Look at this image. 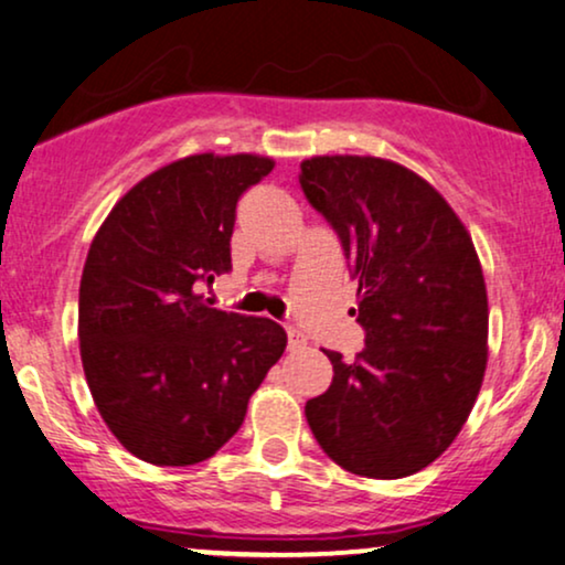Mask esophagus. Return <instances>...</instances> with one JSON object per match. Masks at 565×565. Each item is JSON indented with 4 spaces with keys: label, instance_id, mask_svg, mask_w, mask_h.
<instances>
[{
    "label": "esophagus",
    "instance_id": "34e87169",
    "mask_svg": "<svg viewBox=\"0 0 565 565\" xmlns=\"http://www.w3.org/2000/svg\"><path fill=\"white\" fill-rule=\"evenodd\" d=\"M287 335H289V352H297V349L305 347V335L297 331V328H287Z\"/></svg>",
    "mask_w": 565,
    "mask_h": 565
}]
</instances>
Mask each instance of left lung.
Here are the masks:
<instances>
[{
  "mask_svg": "<svg viewBox=\"0 0 565 565\" xmlns=\"http://www.w3.org/2000/svg\"><path fill=\"white\" fill-rule=\"evenodd\" d=\"M299 188L360 284L354 362L328 352L333 383L305 406L347 472L398 480L451 446L488 365V291L451 205L414 171L373 156L302 161Z\"/></svg>",
  "mask_w": 565,
  "mask_h": 565,
  "instance_id": "1",
  "label": "left lung"
}]
</instances>
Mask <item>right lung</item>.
I'll return each instance as SVG.
<instances>
[{"label": "right lung", "instance_id": "right-lung-1", "mask_svg": "<svg viewBox=\"0 0 565 565\" xmlns=\"http://www.w3.org/2000/svg\"><path fill=\"white\" fill-rule=\"evenodd\" d=\"M270 169L249 153L169 163L114 205L88 249L77 305L85 381L104 423L142 461L211 459L287 349L276 320L198 295L232 270L237 203Z\"/></svg>", "mask_w": 565, "mask_h": 565}]
</instances>
